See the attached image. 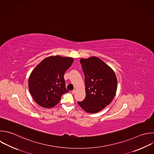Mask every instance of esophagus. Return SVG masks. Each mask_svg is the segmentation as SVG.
I'll return each instance as SVG.
<instances>
[{
    "label": "esophagus",
    "instance_id": "34e87169",
    "mask_svg": "<svg viewBox=\"0 0 154 154\" xmlns=\"http://www.w3.org/2000/svg\"><path fill=\"white\" fill-rule=\"evenodd\" d=\"M76 89H75V90H73L72 91V94H75V93H76Z\"/></svg>",
    "mask_w": 154,
    "mask_h": 154
}]
</instances>
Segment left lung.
Wrapping results in <instances>:
<instances>
[{"instance_id":"8db88e82","label":"left lung","mask_w":154,"mask_h":154,"mask_svg":"<svg viewBox=\"0 0 154 154\" xmlns=\"http://www.w3.org/2000/svg\"><path fill=\"white\" fill-rule=\"evenodd\" d=\"M85 75V97L78 102L86 112L96 113L112 100L117 90V78L114 71L97 57L81 59Z\"/></svg>"}]
</instances>
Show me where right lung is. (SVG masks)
<instances>
[{
	"instance_id": "obj_1",
	"label": "right lung",
	"mask_w": 154,
	"mask_h": 154,
	"mask_svg": "<svg viewBox=\"0 0 154 154\" xmlns=\"http://www.w3.org/2000/svg\"><path fill=\"white\" fill-rule=\"evenodd\" d=\"M73 59L52 56L44 59L33 70L29 78V90L34 100L41 106L52 108L69 92L64 75Z\"/></svg>"
}]
</instances>
